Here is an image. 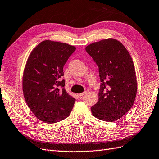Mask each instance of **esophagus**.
<instances>
[{
    "instance_id": "1",
    "label": "esophagus",
    "mask_w": 159,
    "mask_h": 159,
    "mask_svg": "<svg viewBox=\"0 0 159 159\" xmlns=\"http://www.w3.org/2000/svg\"><path fill=\"white\" fill-rule=\"evenodd\" d=\"M85 93V92L81 93H78V94H77V96H78L79 98H81V97H82V96L84 95Z\"/></svg>"
}]
</instances>
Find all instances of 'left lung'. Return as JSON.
<instances>
[{"instance_id": "1", "label": "left lung", "mask_w": 159, "mask_h": 159, "mask_svg": "<svg viewBox=\"0 0 159 159\" xmlns=\"http://www.w3.org/2000/svg\"><path fill=\"white\" fill-rule=\"evenodd\" d=\"M85 51L99 69V99L91 108L94 117L106 122L121 118L132 107L137 81L132 57L120 42L112 38L88 45Z\"/></svg>"}]
</instances>
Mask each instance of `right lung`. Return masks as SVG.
Listing matches in <instances>:
<instances>
[{"mask_svg": "<svg viewBox=\"0 0 159 159\" xmlns=\"http://www.w3.org/2000/svg\"><path fill=\"white\" fill-rule=\"evenodd\" d=\"M67 43L45 40L29 55L23 77L25 101L40 120L51 124L69 116L75 102L66 91L64 65L75 50Z\"/></svg>", "mask_w": 159, "mask_h": 159, "instance_id": "obj_1", "label": "right lung"}]
</instances>
